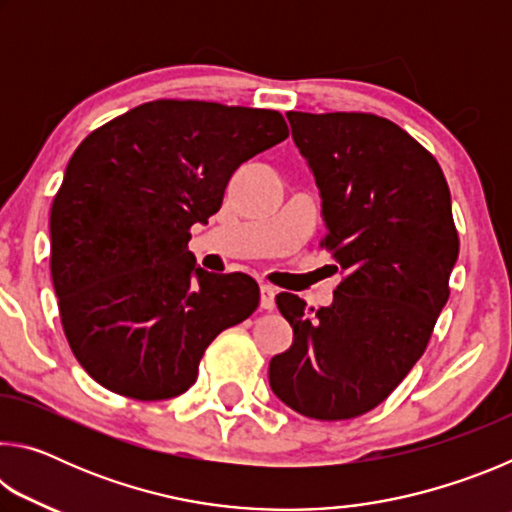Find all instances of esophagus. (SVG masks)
Instances as JSON below:
<instances>
[{"label":"esophagus","mask_w":512,"mask_h":512,"mask_svg":"<svg viewBox=\"0 0 512 512\" xmlns=\"http://www.w3.org/2000/svg\"><path fill=\"white\" fill-rule=\"evenodd\" d=\"M259 305H262V309L271 311L275 309V296H277V289L271 287V284H262V289H259Z\"/></svg>","instance_id":"esophagus-1"}]
</instances>
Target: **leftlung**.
Wrapping results in <instances>:
<instances>
[{"instance_id": "8db88e82", "label": "left lung", "mask_w": 512, "mask_h": 512, "mask_svg": "<svg viewBox=\"0 0 512 512\" xmlns=\"http://www.w3.org/2000/svg\"><path fill=\"white\" fill-rule=\"evenodd\" d=\"M314 171L343 282L332 307L275 298L293 343L268 366L273 393L314 420L375 409L409 375L449 298L458 257L452 196L436 158L370 112H287Z\"/></svg>"}]
</instances>
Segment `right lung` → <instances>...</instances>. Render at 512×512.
I'll return each mask as SVG.
<instances>
[{
  "label": "right lung",
  "instance_id": "add662e5",
  "mask_svg": "<svg viewBox=\"0 0 512 512\" xmlns=\"http://www.w3.org/2000/svg\"><path fill=\"white\" fill-rule=\"evenodd\" d=\"M289 137L277 110L158 99L92 131L51 205V280L74 357L103 388L169 400L223 329L259 305L244 273L196 266L189 228L241 162Z\"/></svg>",
  "mask_w": 512,
  "mask_h": 512
}]
</instances>
